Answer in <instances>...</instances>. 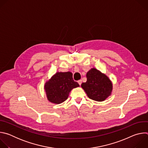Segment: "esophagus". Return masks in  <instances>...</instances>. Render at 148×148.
<instances>
[{
    "instance_id": "esophagus-1",
    "label": "esophagus",
    "mask_w": 148,
    "mask_h": 148,
    "mask_svg": "<svg viewBox=\"0 0 148 148\" xmlns=\"http://www.w3.org/2000/svg\"><path fill=\"white\" fill-rule=\"evenodd\" d=\"M78 83L79 84V86H81V83H82V80H81V79L78 80Z\"/></svg>"
}]
</instances>
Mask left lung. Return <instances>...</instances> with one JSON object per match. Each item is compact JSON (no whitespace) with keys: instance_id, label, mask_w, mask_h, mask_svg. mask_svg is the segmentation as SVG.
I'll return each mask as SVG.
<instances>
[{"instance_id":"8db88e82","label":"left lung","mask_w":148,"mask_h":148,"mask_svg":"<svg viewBox=\"0 0 148 148\" xmlns=\"http://www.w3.org/2000/svg\"><path fill=\"white\" fill-rule=\"evenodd\" d=\"M87 80L81 84V87L87 96L96 101H103L111 94L112 84L107 76L95 69L87 73Z\"/></svg>"}]
</instances>
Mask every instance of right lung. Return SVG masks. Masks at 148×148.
Instances as JSON below:
<instances>
[{"instance_id": "right-lung-1", "label": "right lung", "mask_w": 148, "mask_h": 148, "mask_svg": "<svg viewBox=\"0 0 148 148\" xmlns=\"http://www.w3.org/2000/svg\"><path fill=\"white\" fill-rule=\"evenodd\" d=\"M74 81L71 72H57L46 82L45 89L48 100L54 103H61L65 101L71 90L79 87Z\"/></svg>"}]
</instances>
